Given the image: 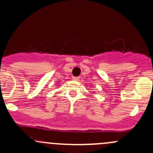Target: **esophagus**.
Returning a JSON list of instances; mask_svg holds the SVG:
<instances>
[{"mask_svg":"<svg viewBox=\"0 0 153 153\" xmlns=\"http://www.w3.org/2000/svg\"><path fill=\"white\" fill-rule=\"evenodd\" d=\"M72 79L74 80V81H78V80L80 79L79 77H72Z\"/></svg>","mask_w":153,"mask_h":153,"instance_id":"34e87169","label":"esophagus"}]
</instances>
